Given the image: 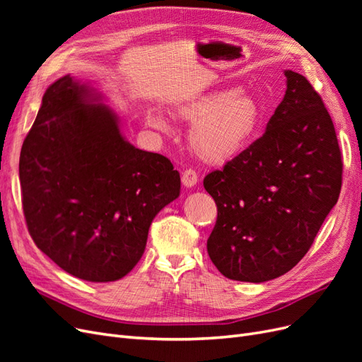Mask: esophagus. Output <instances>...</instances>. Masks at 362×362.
<instances>
[{
	"instance_id": "esophagus-1",
	"label": "esophagus",
	"mask_w": 362,
	"mask_h": 362,
	"mask_svg": "<svg viewBox=\"0 0 362 362\" xmlns=\"http://www.w3.org/2000/svg\"><path fill=\"white\" fill-rule=\"evenodd\" d=\"M182 185L187 189H192L193 185L198 184V173H196L193 169H187L182 172V177H181Z\"/></svg>"
}]
</instances>
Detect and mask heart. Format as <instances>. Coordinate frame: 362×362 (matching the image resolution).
Returning <instances> with one entry per match:
<instances>
[{"label":"heart","instance_id":"heart-1","mask_svg":"<svg viewBox=\"0 0 362 362\" xmlns=\"http://www.w3.org/2000/svg\"><path fill=\"white\" fill-rule=\"evenodd\" d=\"M175 115L193 124L190 145L201 160L222 164L252 144L259 125L258 103L243 90H216L180 104ZM148 124L161 133H170V122L163 113L151 108Z\"/></svg>","mask_w":362,"mask_h":362}]
</instances>
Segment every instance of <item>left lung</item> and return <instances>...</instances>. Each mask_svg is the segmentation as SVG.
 Returning a JSON list of instances; mask_svg holds the SVG:
<instances>
[{"instance_id":"obj_1","label":"left lung","mask_w":362,"mask_h":362,"mask_svg":"<svg viewBox=\"0 0 362 362\" xmlns=\"http://www.w3.org/2000/svg\"><path fill=\"white\" fill-rule=\"evenodd\" d=\"M284 75L287 90L266 133L204 180L217 205L208 255L234 281L266 282L291 270L341 190V152L320 95L303 75Z\"/></svg>"}]
</instances>
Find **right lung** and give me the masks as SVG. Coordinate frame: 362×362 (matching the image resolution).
Returning <instances> with one entry per match:
<instances>
[{"label":"right lung","mask_w":362,"mask_h":362,"mask_svg":"<svg viewBox=\"0 0 362 362\" xmlns=\"http://www.w3.org/2000/svg\"><path fill=\"white\" fill-rule=\"evenodd\" d=\"M103 100L71 75L54 81L19 157L31 238L64 272L90 282L133 270L154 217L181 190L170 160L131 145Z\"/></svg>","instance_id":"right-lung-1"}]
</instances>
